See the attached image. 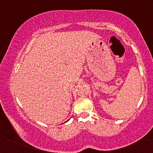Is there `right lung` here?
<instances>
[{"label":"right lung","mask_w":153,"mask_h":153,"mask_svg":"<svg viewBox=\"0 0 153 153\" xmlns=\"http://www.w3.org/2000/svg\"><path fill=\"white\" fill-rule=\"evenodd\" d=\"M68 121H66V122H68Z\"/></svg>","instance_id":"add662e5"}]
</instances>
